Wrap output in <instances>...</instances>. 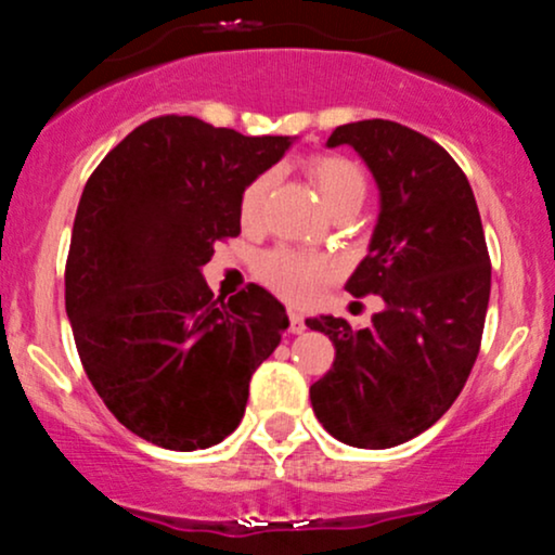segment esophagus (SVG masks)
Instances as JSON below:
<instances>
[{"label":"esophagus","mask_w":555,"mask_h":555,"mask_svg":"<svg viewBox=\"0 0 555 555\" xmlns=\"http://www.w3.org/2000/svg\"><path fill=\"white\" fill-rule=\"evenodd\" d=\"M289 332L292 334L306 332V315H302L297 308H289Z\"/></svg>","instance_id":"obj_1"}]
</instances>
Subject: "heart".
Listing matches in <instances>:
<instances>
[{"instance_id": "obj_1", "label": "heart", "mask_w": 555, "mask_h": 555, "mask_svg": "<svg viewBox=\"0 0 555 555\" xmlns=\"http://www.w3.org/2000/svg\"><path fill=\"white\" fill-rule=\"evenodd\" d=\"M308 176L328 212L339 208V205H361L363 197H366V176H363V170L358 168L356 163L347 160V157H315V160L308 163ZM271 173H263L242 192V221H258L266 203V194L268 189H271ZM326 271L328 268L321 258L292 253V249H271V253H266L258 263L260 279H263L268 287L276 289L279 295L287 297V300L297 302L308 300V297L319 289Z\"/></svg>"}]
</instances>
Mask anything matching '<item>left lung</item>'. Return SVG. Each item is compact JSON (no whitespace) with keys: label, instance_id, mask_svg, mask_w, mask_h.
Wrapping results in <instances>:
<instances>
[{"label":"left lung","instance_id":"8db88e82","mask_svg":"<svg viewBox=\"0 0 555 555\" xmlns=\"http://www.w3.org/2000/svg\"><path fill=\"white\" fill-rule=\"evenodd\" d=\"M358 152L379 189L369 255L345 289L376 295L366 328L319 315L332 369L310 387L315 418L352 448H395L429 429L464 389L479 352L490 258L477 199L440 144L392 120L334 129L326 147Z\"/></svg>","mask_w":555,"mask_h":555}]
</instances>
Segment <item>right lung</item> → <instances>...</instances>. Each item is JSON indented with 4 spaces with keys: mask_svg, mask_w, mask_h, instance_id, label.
Instances as JSON below:
<instances>
[{
    "mask_svg": "<svg viewBox=\"0 0 555 555\" xmlns=\"http://www.w3.org/2000/svg\"><path fill=\"white\" fill-rule=\"evenodd\" d=\"M295 142L163 115L83 186L65 266L73 339L113 416L152 446H218L282 343L289 319L271 292L249 284L216 300L203 268L242 231V192Z\"/></svg>",
    "mask_w": 555,
    "mask_h": 555,
    "instance_id": "obj_1",
    "label": "right lung"
}]
</instances>
